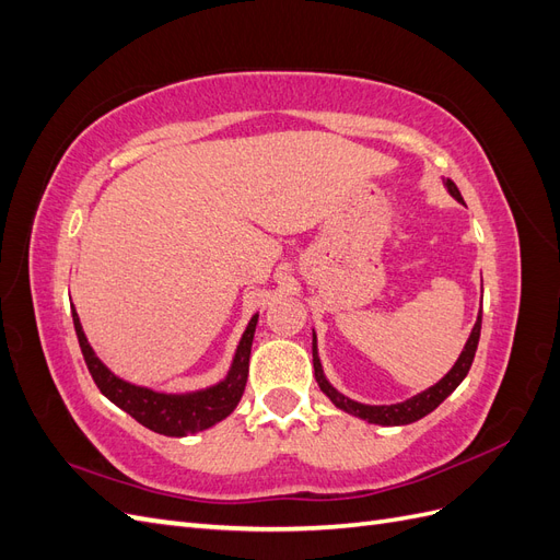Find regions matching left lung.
<instances>
[{
	"label": "left lung",
	"mask_w": 560,
	"mask_h": 560,
	"mask_svg": "<svg viewBox=\"0 0 560 560\" xmlns=\"http://www.w3.org/2000/svg\"><path fill=\"white\" fill-rule=\"evenodd\" d=\"M446 189L451 191V196L455 200L463 202V196L460 191H457L455 182L446 179ZM479 336H481V313L477 317V325H474L469 338H467V346L463 350L460 358H457V362L453 364V369L448 371V374L439 381L436 385L428 387L425 393H420L411 399H406L401 404H389V406H366V404H360V401H352L348 397H343L341 393H336V389L327 383L325 374H322V364L317 360V348H315V334H313V366H315V378H317V385L322 393H325L338 409H343L352 416H358L362 420H369V422H376V425H409V422H416L420 420L422 416L432 413L439 404H442L453 389L463 383V378L467 376V371L474 362V352H477V346H479Z\"/></svg>",
	"instance_id": "left-lung-1"
}]
</instances>
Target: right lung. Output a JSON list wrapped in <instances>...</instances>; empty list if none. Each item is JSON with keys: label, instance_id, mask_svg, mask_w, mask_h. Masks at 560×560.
Returning <instances> with one entry per match:
<instances>
[{"label": "right lung", "instance_id": "right-lung-1", "mask_svg": "<svg viewBox=\"0 0 560 560\" xmlns=\"http://www.w3.org/2000/svg\"><path fill=\"white\" fill-rule=\"evenodd\" d=\"M72 319H74V329H77L83 360H86V366L91 371L95 385L100 387V393H103L109 401H114L118 409L130 413L140 422V425L154 430L159 434L184 436L189 432L208 430L214 425V422L224 420L235 406H238L245 393L252 338H254V329H257L259 315H254L249 319V325L241 338V346L235 350L229 376L214 387L200 389V393H189V395L154 393V389L130 385L118 376H114L112 371L95 358L86 336H83L77 311H72Z\"/></svg>", "mask_w": 560, "mask_h": 560}]
</instances>
